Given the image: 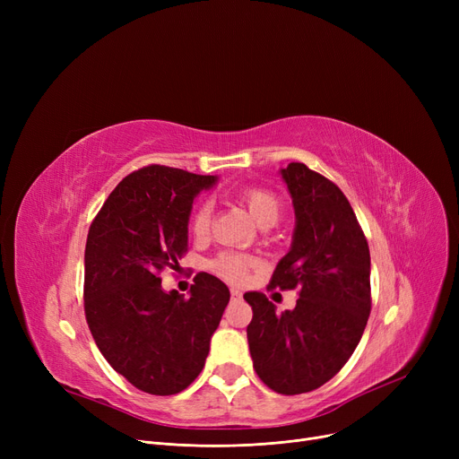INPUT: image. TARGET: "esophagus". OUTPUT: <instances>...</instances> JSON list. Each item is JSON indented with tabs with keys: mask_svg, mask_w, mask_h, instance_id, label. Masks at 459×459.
I'll return each instance as SVG.
<instances>
[{
	"mask_svg": "<svg viewBox=\"0 0 459 459\" xmlns=\"http://www.w3.org/2000/svg\"><path fill=\"white\" fill-rule=\"evenodd\" d=\"M230 298H232V299H239V298H242V292L234 290V288H232V290H230Z\"/></svg>",
	"mask_w": 459,
	"mask_h": 459,
	"instance_id": "obj_1",
	"label": "esophagus"
}]
</instances>
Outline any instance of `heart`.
Wrapping results in <instances>:
<instances>
[{
  "instance_id": "heart-1",
  "label": "heart",
  "mask_w": 459,
  "mask_h": 459,
  "mask_svg": "<svg viewBox=\"0 0 459 459\" xmlns=\"http://www.w3.org/2000/svg\"><path fill=\"white\" fill-rule=\"evenodd\" d=\"M239 201H242V204L253 215L256 225L262 229H270L277 225L282 215V201L279 199V195H275L273 191L266 187H247L239 193ZM212 204L208 201L201 203L191 213V232L197 238L208 236L212 227ZM255 264L256 258L249 255L225 251L212 260V270L230 282L242 284L247 281L249 272L255 268Z\"/></svg>"
}]
</instances>
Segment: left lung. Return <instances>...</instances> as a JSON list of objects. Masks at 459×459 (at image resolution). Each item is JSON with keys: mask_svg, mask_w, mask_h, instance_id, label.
<instances>
[{"mask_svg": "<svg viewBox=\"0 0 459 459\" xmlns=\"http://www.w3.org/2000/svg\"><path fill=\"white\" fill-rule=\"evenodd\" d=\"M292 195V247L268 288L294 290L296 308L275 312L260 292L244 299L253 368L279 394H301L327 383L348 363L370 316V251L341 187L294 161L281 169Z\"/></svg>", "mask_w": 459, "mask_h": 459, "instance_id": "obj_1", "label": "left lung"}]
</instances>
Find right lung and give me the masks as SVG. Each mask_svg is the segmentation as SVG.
<instances>
[{
    "mask_svg": "<svg viewBox=\"0 0 459 459\" xmlns=\"http://www.w3.org/2000/svg\"><path fill=\"white\" fill-rule=\"evenodd\" d=\"M215 177L149 165L109 193L85 246L83 307L92 339L135 389L169 396L201 374L230 292L197 273L184 299L163 292L160 273L187 251L193 199Z\"/></svg>",
    "mask_w": 459,
    "mask_h": 459,
    "instance_id": "right-lung-1",
    "label": "right lung"
}]
</instances>
